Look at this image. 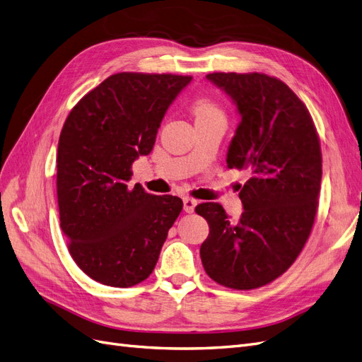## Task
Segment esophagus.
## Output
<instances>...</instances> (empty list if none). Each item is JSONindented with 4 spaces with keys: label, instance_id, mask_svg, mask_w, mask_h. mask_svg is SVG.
<instances>
[{
    "label": "esophagus",
    "instance_id": "esophagus-1",
    "mask_svg": "<svg viewBox=\"0 0 362 362\" xmlns=\"http://www.w3.org/2000/svg\"><path fill=\"white\" fill-rule=\"evenodd\" d=\"M198 204V201L193 199V198H184V211L185 213H193L194 211V206Z\"/></svg>",
    "mask_w": 362,
    "mask_h": 362
}]
</instances>
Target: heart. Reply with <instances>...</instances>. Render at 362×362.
Here are the masks:
<instances>
[{"label": "heart", "instance_id": "heart-1", "mask_svg": "<svg viewBox=\"0 0 362 362\" xmlns=\"http://www.w3.org/2000/svg\"><path fill=\"white\" fill-rule=\"evenodd\" d=\"M194 115H196V119H208V117L223 116V112L214 101L199 100L194 104Z\"/></svg>", "mask_w": 362, "mask_h": 362}]
</instances>
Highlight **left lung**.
I'll return each mask as SVG.
<instances>
[{
	"label": "left lung",
	"instance_id": "8db88e82",
	"mask_svg": "<svg viewBox=\"0 0 362 362\" xmlns=\"http://www.w3.org/2000/svg\"><path fill=\"white\" fill-rule=\"evenodd\" d=\"M210 80L231 96L240 124L228 149L229 169H246L243 213L233 222L223 206L194 208L210 226L202 266L217 284L254 290L275 281L299 257L314 225L322 181V151L306 105L266 74L214 72Z\"/></svg>",
	"mask_w": 362,
	"mask_h": 362
}]
</instances>
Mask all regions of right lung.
Here are the masks:
<instances>
[{"label": "right lung", "mask_w": 362, "mask_h": 362, "mask_svg": "<svg viewBox=\"0 0 362 362\" xmlns=\"http://www.w3.org/2000/svg\"><path fill=\"white\" fill-rule=\"evenodd\" d=\"M189 75L119 72L84 95L64 120L57 149L62 231L74 261L104 286L127 288L154 270L182 210L177 196L128 187L131 166Z\"/></svg>", "instance_id": "obj_1"}]
</instances>
